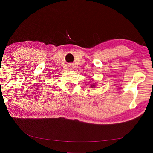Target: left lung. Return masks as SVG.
<instances>
[{"label":"left lung","instance_id":"obj_1","mask_svg":"<svg viewBox=\"0 0 153 153\" xmlns=\"http://www.w3.org/2000/svg\"><path fill=\"white\" fill-rule=\"evenodd\" d=\"M91 87H92V88H93V87H94V84H92V85H91Z\"/></svg>","mask_w":153,"mask_h":153}]
</instances>
